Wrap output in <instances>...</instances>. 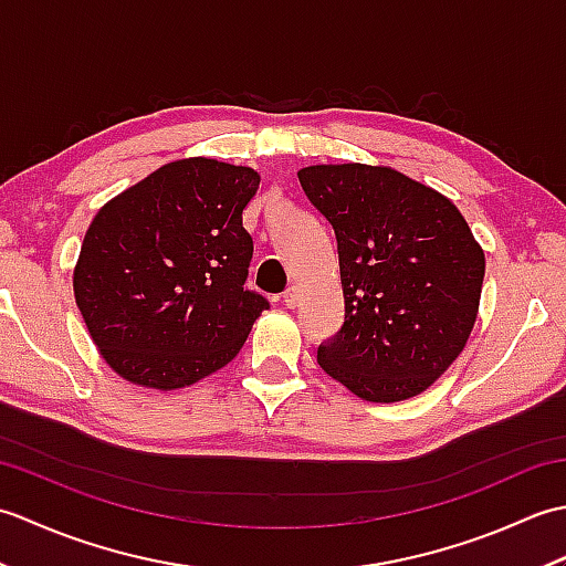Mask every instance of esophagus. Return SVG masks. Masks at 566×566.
Returning a JSON list of instances; mask_svg holds the SVG:
<instances>
[{"mask_svg":"<svg viewBox=\"0 0 566 566\" xmlns=\"http://www.w3.org/2000/svg\"><path fill=\"white\" fill-rule=\"evenodd\" d=\"M298 302H302V292H298L296 286H290V290L284 292V306L286 308H296Z\"/></svg>","mask_w":566,"mask_h":566,"instance_id":"obj_1","label":"esophagus"}]
</instances>
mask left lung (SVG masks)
Listing matches in <instances>:
<instances>
[{
  "mask_svg": "<svg viewBox=\"0 0 566 566\" xmlns=\"http://www.w3.org/2000/svg\"><path fill=\"white\" fill-rule=\"evenodd\" d=\"M298 182L338 238L345 323L321 369L375 403L426 391L479 314L486 260L464 216L387 165H308Z\"/></svg>",
  "mask_w": 566,
  "mask_h": 566,
  "instance_id": "8db88e82",
  "label": "left lung"
}]
</instances>
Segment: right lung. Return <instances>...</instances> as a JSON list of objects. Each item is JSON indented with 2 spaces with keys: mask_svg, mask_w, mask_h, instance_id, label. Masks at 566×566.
Returning a JSON list of instances; mask_svg holds the SVG:
<instances>
[{
  "mask_svg": "<svg viewBox=\"0 0 566 566\" xmlns=\"http://www.w3.org/2000/svg\"><path fill=\"white\" fill-rule=\"evenodd\" d=\"M252 167L167 163L106 201L72 272L75 302L104 363L146 389L189 387L243 347L268 298L248 292L243 209Z\"/></svg>",
  "mask_w": 566,
  "mask_h": 566,
  "instance_id": "right-lung-1",
  "label": "right lung"
}]
</instances>
